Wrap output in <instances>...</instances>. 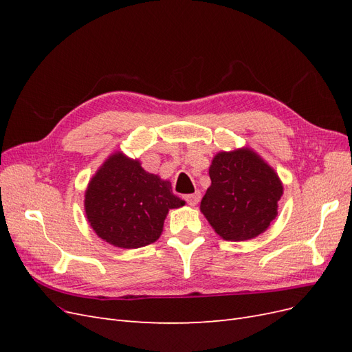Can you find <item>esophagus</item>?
<instances>
[{
  "instance_id": "obj_1",
  "label": "esophagus",
  "mask_w": 352,
  "mask_h": 352,
  "mask_svg": "<svg viewBox=\"0 0 352 352\" xmlns=\"http://www.w3.org/2000/svg\"><path fill=\"white\" fill-rule=\"evenodd\" d=\"M185 199H186V202L189 206H197L198 202H199V199H201V192L199 190H195L194 194H189V195H185Z\"/></svg>"
}]
</instances>
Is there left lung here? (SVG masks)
I'll return each mask as SVG.
<instances>
[{
  "instance_id": "obj_1",
  "label": "left lung",
  "mask_w": 352,
  "mask_h": 352,
  "mask_svg": "<svg viewBox=\"0 0 352 352\" xmlns=\"http://www.w3.org/2000/svg\"><path fill=\"white\" fill-rule=\"evenodd\" d=\"M211 185L199 210L220 238L250 241L278 216L283 184L274 168L252 148L220 151L208 168Z\"/></svg>"
}]
</instances>
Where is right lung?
<instances>
[{
    "mask_svg": "<svg viewBox=\"0 0 352 352\" xmlns=\"http://www.w3.org/2000/svg\"><path fill=\"white\" fill-rule=\"evenodd\" d=\"M185 206L170 180L148 173L138 158L113 153L85 190V214L97 235L117 248L135 250L155 242L168 210Z\"/></svg>",
    "mask_w": 352,
    "mask_h": 352,
    "instance_id": "1",
    "label": "right lung"
}]
</instances>
